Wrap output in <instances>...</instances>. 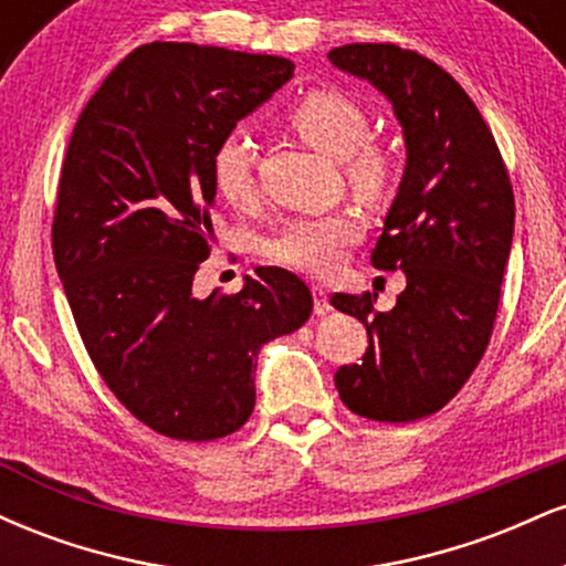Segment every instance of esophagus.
Listing matches in <instances>:
<instances>
[{"mask_svg": "<svg viewBox=\"0 0 566 566\" xmlns=\"http://www.w3.org/2000/svg\"><path fill=\"white\" fill-rule=\"evenodd\" d=\"M311 295H314V314L322 316L333 308V305H329V292L319 287V284H314V287H311Z\"/></svg>", "mask_w": 566, "mask_h": 566, "instance_id": "esophagus-1", "label": "esophagus"}]
</instances>
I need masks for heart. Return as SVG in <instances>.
<instances>
[{"instance_id": "heart-1", "label": "heart", "mask_w": 566, "mask_h": 566, "mask_svg": "<svg viewBox=\"0 0 566 566\" xmlns=\"http://www.w3.org/2000/svg\"><path fill=\"white\" fill-rule=\"evenodd\" d=\"M305 143L335 159H346L350 186L361 197H380L394 180V157L369 140L373 119L356 97L335 87H316L297 97L287 114ZM210 178L226 205L250 207L255 201V159L244 129L226 133L210 157ZM365 237V218L354 210L305 216L284 223L265 239L263 255L271 263L308 276H327L340 269L348 250Z\"/></svg>"}]
</instances>
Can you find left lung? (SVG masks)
<instances>
[{"instance_id": "obj_1", "label": "left lung", "mask_w": 566, "mask_h": 566, "mask_svg": "<svg viewBox=\"0 0 566 566\" xmlns=\"http://www.w3.org/2000/svg\"><path fill=\"white\" fill-rule=\"evenodd\" d=\"M327 57L394 103L407 143L405 178L373 250L375 269L405 271L407 287L391 311L375 308L369 292H335V308L369 337L335 386L361 418L412 423L439 412L490 346L513 239L511 178L476 103L431 57L391 42L343 44Z\"/></svg>"}]
</instances>
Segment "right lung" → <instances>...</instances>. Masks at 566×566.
Masks as SVG:
<instances>
[{
    "label": "right lung",
    "mask_w": 566,
    "mask_h": 566,
    "mask_svg": "<svg viewBox=\"0 0 566 566\" xmlns=\"http://www.w3.org/2000/svg\"><path fill=\"white\" fill-rule=\"evenodd\" d=\"M292 69L276 55L143 44L71 133L53 218L57 276L97 375L161 437L239 431L255 407L258 350L314 308L308 287L276 265L233 295L191 292L212 250V151Z\"/></svg>",
    "instance_id": "1"
}]
</instances>
